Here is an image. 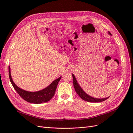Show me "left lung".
<instances>
[{"label":"left lung","mask_w":133,"mask_h":133,"mask_svg":"<svg viewBox=\"0 0 133 133\" xmlns=\"http://www.w3.org/2000/svg\"><path fill=\"white\" fill-rule=\"evenodd\" d=\"M110 35H111L110 32L108 33ZM72 76H73V85L74 87L75 88V90L76 91L77 94L83 100H85V101L87 102H92V103H98V102H102L104 101V100H107L109 97L105 98H102V99H98V98H95L93 97H91L90 95H88L87 93H85L84 91L82 89V88L80 87L79 85V84L76 80L75 76L73 74H72Z\"/></svg>","instance_id":"1"}]
</instances>
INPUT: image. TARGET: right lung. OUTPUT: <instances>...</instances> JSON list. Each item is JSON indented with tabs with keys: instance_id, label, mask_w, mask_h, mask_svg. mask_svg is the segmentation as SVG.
<instances>
[{
	"instance_id": "obj_1",
	"label": "right lung",
	"mask_w": 133,
	"mask_h": 133,
	"mask_svg": "<svg viewBox=\"0 0 133 133\" xmlns=\"http://www.w3.org/2000/svg\"><path fill=\"white\" fill-rule=\"evenodd\" d=\"M9 76L10 81L12 84V85H13L14 89L17 91L19 95L24 100H25V101L34 104H41L42 103H45L49 101L54 96L58 84L62 78L61 76L59 78L54 80L49 86L45 88V89L38 91L31 92L22 89L15 85V84L13 82L11 78L10 74V68L9 66Z\"/></svg>"
}]
</instances>
